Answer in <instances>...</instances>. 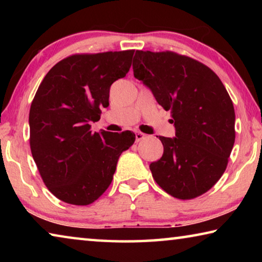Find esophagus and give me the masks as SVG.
<instances>
[{
	"instance_id": "1",
	"label": "esophagus",
	"mask_w": 262,
	"mask_h": 262,
	"mask_svg": "<svg viewBox=\"0 0 262 262\" xmlns=\"http://www.w3.org/2000/svg\"><path fill=\"white\" fill-rule=\"evenodd\" d=\"M145 136H147V135L143 134V133H141V132H136V133H135V141H136V142H140V141L143 140Z\"/></svg>"
}]
</instances>
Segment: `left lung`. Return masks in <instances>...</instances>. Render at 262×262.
Listing matches in <instances>:
<instances>
[{
    "label": "left lung",
    "instance_id": "left-lung-1",
    "mask_svg": "<svg viewBox=\"0 0 262 262\" xmlns=\"http://www.w3.org/2000/svg\"><path fill=\"white\" fill-rule=\"evenodd\" d=\"M133 70L176 127L173 139L159 136L163 156L150 164L155 181L180 200L200 196L224 173L236 139L227 89L206 64L171 51H136Z\"/></svg>",
    "mask_w": 262,
    "mask_h": 262
}]
</instances>
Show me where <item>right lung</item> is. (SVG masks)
Wrapping results in <instances>:
<instances>
[{"instance_id":"obj_1","label":"right lung","mask_w":262,"mask_h":262,"mask_svg":"<svg viewBox=\"0 0 262 262\" xmlns=\"http://www.w3.org/2000/svg\"><path fill=\"white\" fill-rule=\"evenodd\" d=\"M134 50L73 54L53 67L30 108V148L48 190L69 205L88 206L112 183L118 159L134 143L129 130L92 133L110 88L126 76Z\"/></svg>"}]
</instances>
